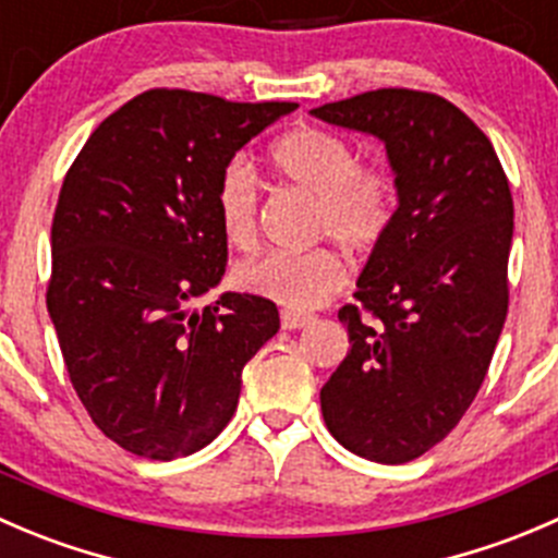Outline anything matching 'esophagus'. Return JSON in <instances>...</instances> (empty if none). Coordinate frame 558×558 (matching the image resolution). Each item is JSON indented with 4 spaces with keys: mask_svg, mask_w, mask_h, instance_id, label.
Segmentation results:
<instances>
[{
    "mask_svg": "<svg viewBox=\"0 0 558 558\" xmlns=\"http://www.w3.org/2000/svg\"><path fill=\"white\" fill-rule=\"evenodd\" d=\"M313 322V313H302V311H280V324H283V329H302L307 327V324Z\"/></svg>",
    "mask_w": 558,
    "mask_h": 558,
    "instance_id": "esophagus-1",
    "label": "esophagus"
}]
</instances>
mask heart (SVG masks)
Listing matches in <instances>:
<instances>
[{
    "label": "heart",
    "instance_id": "1",
    "mask_svg": "<svg viewBox=\"0 0 558 558\" xmlns=\"http://www.w3.org/2000/svg\"><path fill=\"white\" fill-rule=\"evenodd\" d=\"M269 166L283 185L313 196L311 231L351 253H367L384 240L395 218L392 174L378 163H360L356 149L332 130L296 128L269 147ZM258 180L242 158L220 171L215 207L220 231L234 247L258 236ZM240 289L289 311L322 305L345 283V267L329 247L302 253L269 251L236 267Z\"/></svg>",
    "mask_w": 558,
    "mask_h": 558
}]
</instances>
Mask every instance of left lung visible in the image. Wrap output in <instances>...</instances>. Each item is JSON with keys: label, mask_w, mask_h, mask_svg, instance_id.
<instances>
[{"label": "left lung", "mask_w": 558, "mask_h": 558, "mask_svg": "<svg viewBox=\"0 0 558 558\" xmlns=\"http://www.w3.org/2000/svg\"><path fill=\"white\" fill-rule=\"evenodd\" d=\"M378 135L398 209L338 318L349 354L322 387L329 434L409 463L439 445L485 381L510 305L512 193L488 135L434 92L373 89L313 108Z\"/></svg>", "instance_id": "1"}]
</instances>
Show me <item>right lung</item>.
Returning a JSON list of instances; mask_svg holds the SVG:
<instances>
[{"instance_id":"add662e5","label":"right lung","mask_w":558,"mask_h":558,"mask_svg":"<svg viewBox=\"0 0 558 558\" xmlns=\"http://www.w3.org/2000/svg\"><path fill=\"white\" fill-rule=\"evenodd\" d=\"M296 102L149 89L75 155L51 226L46 305L75 395L122 450L174 461L236 411L245 362L280 329L275 302L223 294L215 191L236 149Z\"/></svg>"}]
</instances>
